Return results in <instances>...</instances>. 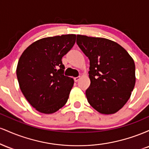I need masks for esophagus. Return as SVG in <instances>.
<instances>
[{
    "mask_svg": "<svg viewBox=\"0 0 149 149\" xmlns=\"http://www.w3.org/2000/svg\"><path fill=\"white\" fill-rule=\"evenodd\" d=\"M73 79H74V81H75V82H78V80H79L80 79V76L76 77V78H73Z\"/></svg>",
    "mask_w": 149,
    "mask_h": 149,
    "instance_id": "obj_1",
    "label": "esophagus"
}]
</instances>
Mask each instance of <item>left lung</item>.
I'll return each mask as SVG.
<instances>
[{"label": "left lung", "mask_w": 149, "mask_h": 149, "mask_svg": "<svg viewBox=\"0 0 149 149\" xmlns=\"http://www.w3.org/2000/svg\"><path fill=\"white\" fill-rule=\"evenodd\" d=\"M76 43L90 60L89 104L102 114L118 111L135 85V64L122 46L103 38L77 35Z\"/></svg>", "instance_id": "8db88e82"}]
</instances>
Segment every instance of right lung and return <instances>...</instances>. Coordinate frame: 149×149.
Wrapping results in <instances>:
<instances>
[{
  "label": "right lung",
  "instance_id": "1",
  "mask_svg": "<svg viewBox=\"0 0 149 149\" xmlns=\"http://www.w3.org/2000/svg\"><path fill=\"white\" fill-rule=\"evenodd\" d=\"M74 34L34 42L19 59L17 76L21 91L38 111L53 113L67 102L73 78L64 75L61 59L76 42Z\"/></svg>",
  "mask_w": 149,
  "mask_h": 149
}]
</instances>
